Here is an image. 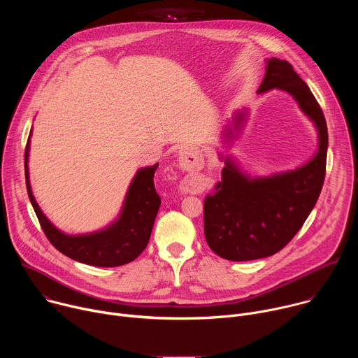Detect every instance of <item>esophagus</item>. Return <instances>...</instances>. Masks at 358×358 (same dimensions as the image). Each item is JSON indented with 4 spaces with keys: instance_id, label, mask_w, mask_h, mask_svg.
Wrapping results in <instances>:
<instances>
[{
    "instance_id": "1",
    "label": "esophagus",
    "mask_w": 358,
    "mask_h": 358,
    "mask_svg": "<svg viewBox=\"0 0 358 358\" xmlns=\"http://www.w3.org/2000/svg\"><path fill=\"white\" fill-rule=\"evenodd\" d=\"M191 158L192 160L189 161V159ZM181 166L185 169V170H192V169H195V167H198L199 166V159L196 157V155L194 151H185L184 155H182V157H181Z\"/></svg>"
}]
</instances>
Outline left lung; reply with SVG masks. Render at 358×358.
Masks as SVG:
<instances>
[{
	"label": "left lung",
	"instance_id": "obj_1",
	"mask_svg": "<svg viewBox=\"0 0 358 358\" xmlns=\"http://www.w3.org/2000/svg\"><path fill=\"white\" fill-rule=\"evenodd\" d=\"M272 89L292 94L315 123L319 150L309 163L296 170L257 178L243 174L231 157H225L222 180L203 201V234L218 257L234 262L272 257L283 249L315 208L324 182L329 134L316 97L293 66L278 58L266 61L258 93ZM245 115V110L236 113V130ZM225 136L227 141L234 137L231 127Z\"/></svg>",
	"mask_w": 358,
	"mask_h": 358
}]
</instances>
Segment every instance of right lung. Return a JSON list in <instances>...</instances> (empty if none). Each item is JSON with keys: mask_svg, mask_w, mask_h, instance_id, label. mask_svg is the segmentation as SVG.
Wrapping results in <instances>:
<instances>
[{"mask_svg": "<svg viewBox=\"0 0 358 358\" xmlns=\"http://www.w3.org/2000/svg\"><path fill=\"white\" fill-rule=\"evenodd\" d=\"M31 133L25 148L27 191L49 242L68 258L92 266L113 268L134 261L148 243L162 203V198L155 187V173L159 164L140 169L136 173L127 189L122 213L115 222L97 232L68 235L55 228L43 215L34 198L28 173Z\"/></svg>", "mask_w": 358, "mask_h": 358, "instance_id": "1", "label": "right lung"}]
</instances>
